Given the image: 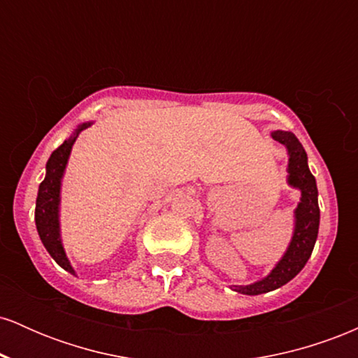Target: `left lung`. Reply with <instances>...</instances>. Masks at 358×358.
Returning a JSON list of instances; mask_svg holds the SVG:
<instances>
[{"mask_svg": "<svg viewBox=\"0 0 358 358\" xmlns=\"http://www.w3.org/2000/svg\"><path fill=\"white\" fill-rule=\"evenodd\" d=\"M273 139L286 146L287 150V183L301 192V199L294 210V231L287 245L285 256L279 259L273 271L261 281L245 286H231L241 294L269 293L289 282L296 274L305 268V264L313 252L316 237L320 227V207H318V188L316 180L308 168V156L305 148L289 131H273Z\"/></svg>", "mask_w": 358, "mask_h": 358, "instance_id": "8db88e82", "label": "left lung"}]
</instances>
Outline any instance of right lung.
<instances>
[{
  "mask_svg": "<svg viewBox=\"0 0 358 358\" xmlns=\"http://www.w3.org/2000/svg\"><path fill=\"white\" fill-rule=\"evenodd\" d=\"M90 124L92 122H84V124L77 126L72 136L65 139L50 155L47 162V175H45L43 182L38 187V196H36L35 207L36 231H38V236L43 242L45 249L55 259V262L60 268L69 271L73 276H76V271H73L71 261L67 259L60 237V188L73 143H76L80 131H84Z\"/></svg>",
  "mask_w": 358,
  "mask_h": 358,
  "instance_id": "1",
  "label": "right lung"
}]
</instances>
